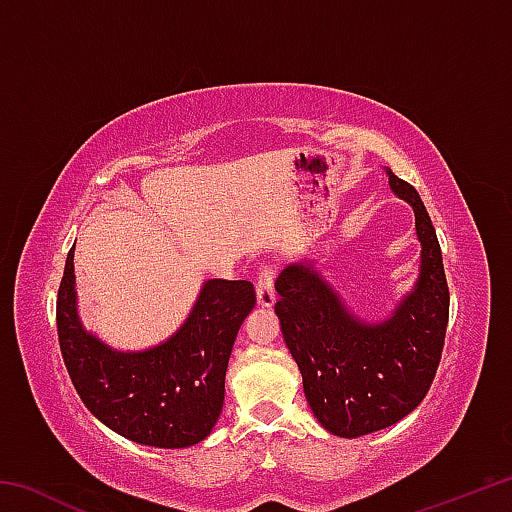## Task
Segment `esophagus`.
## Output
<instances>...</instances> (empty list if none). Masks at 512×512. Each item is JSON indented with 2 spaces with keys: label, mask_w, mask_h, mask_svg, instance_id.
<instances>
[{
  "label": "esophagus",
  "mask_w": 512,
  "mask_h": 512,
  "mask_svg": "<svg viewBox=\"0 0 512 512\" xmlns=\"http://www.w3.org/2000/svg\"><path fill=\"white\" fill-rule=\"evenodd\" d=\"M275 271L273 266H264L257 275V302L262 307H271L275 302Z\"/></svg>",
  "instance_id": "1"
}]
</instances>
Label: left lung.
<instances>
[{
    "mask_svg": "<svg viewBox=\"0 0 512 512\" xmlns=\"http://www.w3.org/2000/svg\"><path fill=\"white\" fill-rule=\"evenodd\" d=\"M388 183L413 205L422 244L418 284L391 318L361 323L311 266L291 264L275 280V314L307 402L341 438L366 436L409 415L429 393L445 345L449 287L436 230L413 185L391 169Z\"/></svg>",
    "mask_w": 512,
    "mask_h": 512,
    "instance_id": "left-lung-1",
    "label": "left lung"
}]
</instances>
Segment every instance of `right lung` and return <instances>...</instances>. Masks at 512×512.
<instances>
[{
  "label": "right lung",
  "instance_id": "add662e5",
  "mask_svg": "<svg viewBox=\"0 0 512 512\" xmlns=\"http://www.w3.org/2000/svg\"><path fill=\"white\" fill-rule=\"evenodd\" d=\"M255 300L248 280H210L167 343L115 352L76 316L72 248L56 300L60 354L76 393L106 427L140 445L189 447L210 436L219 420L232 345Z\"/></svg>",
  "mask_w": 512,
  "mask_h": 512
}]
</instances>
